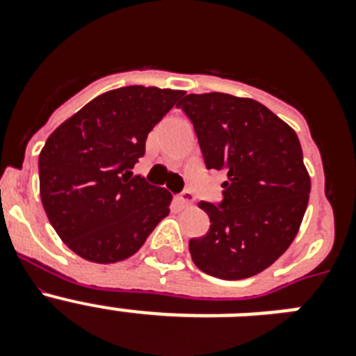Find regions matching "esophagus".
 Listing matches in <instances>:
<instances>
[{
  "instance_id": "obj_1",
  "label": "esophagus",
  "mask_w": 356,
  "mask_h": 356,
  "mask_svg": "<svg viewBox=\"0 0 356 356\" xmlns=\"http://www.w3.org/2000/svg\"><path fill=\"white\" fill-rule=\"evenodd\" d=\"M178 201H180L181 207H191L194 203V194L191 191H184V193L178 196Z\"/></svg>"
}]
</instances>
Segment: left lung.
<instances>
[{
  "mask_svg": "<svg viewBox=\"0 0 356 356\" xmlns=\"http://www.w3.org/2000/svg\"><path fill=\"white\" fill-rule=\"evenodd\" d=\"M197 135L207 169L222 171V201H200L207 235L188 241L201 271L222 280L259 275L294 241L310 194L298 135L262 103L222 92L178 103Z\"/></svg>",
  "mask_w": 356,
  "mask_h": 356,
  "instance_id": "1",
  "label": "left lung"
}]
</instances>
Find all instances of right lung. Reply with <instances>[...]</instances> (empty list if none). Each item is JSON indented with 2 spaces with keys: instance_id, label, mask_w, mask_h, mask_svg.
<instances>
[{
  "instance_id": "1",
  "label": "right lung",
  "mask_w": 356,
  "mask_h": 356,
  "mask_svg": "<svg viewBox=\"0 0 356 356\" xmlns=\"http://www.w3.org/2000/svg\"><path fill=\"white\" fill-rule=\"evenodd\" d=\"M181 96L143 85L108 90L48 137L39 155L40 200L58 237L81 259H128L169 213L171 193L131 169L147 134Z\"/></svg>"
}]
</instances>
